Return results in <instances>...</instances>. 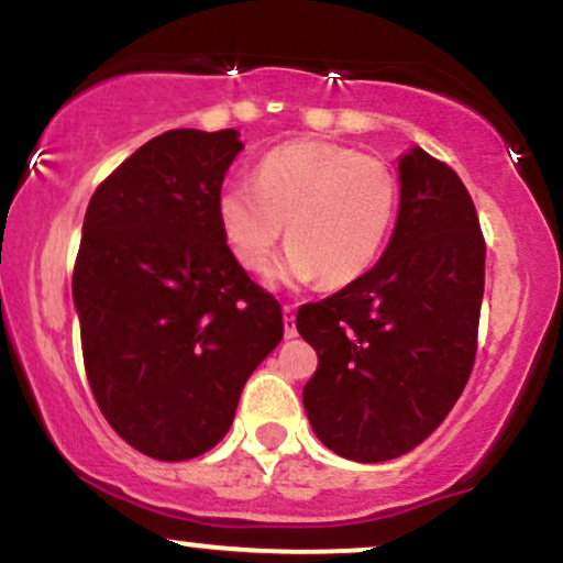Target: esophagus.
I'll use <instances>...</instances> for the list:
<instances>
[{
	"instance_id": "esophagus-1",
	"label": "esophagus",
	"mask_w": 563,
	"mask_h": 563,
	"mask_svg": "<svg viewBox=\"0 0 563 563\" xmlns=\"http://www.w3.org/2000/svg\"><path fill=\"white\" fill-rule=\"evenodd\" d=\"M283 322H286V339H296V318H294V307L290 303H286L283 307Z\"/></svg>"
}]
</instances>
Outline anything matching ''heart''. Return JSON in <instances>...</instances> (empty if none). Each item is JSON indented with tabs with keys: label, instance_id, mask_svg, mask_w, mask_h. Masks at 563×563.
Masks as SVG:
<instances>
[{
	"label": "heart",
	"instance_id": "b5f03b06",
	"mask_svg": "<svg viewBox=\"0 0 563 563\" xmlns=\"http://www.w3.org/2000/svg\"><path fill=\"white\" fill-rule=\"evenodd\" d=\"M397 214V179L384 161L335 142L301 140L269 151L251 183L217 200L219 228L249 273L273 260L286 224L288 254L273 283L341 288L378 260Z\"/></svg>",
	"mask_w": 563,
	"mask_h": 563
}]
</instances>
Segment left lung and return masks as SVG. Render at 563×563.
I'll return each mask as SVG.
<instances>
[{
  "instance_id": "obj_1",
  "label": "left lung",
  "mask_w": 563,
  "mask_h": 563,
  "mask_svg": "<svg viewBox=\"0 0 563 563\" xmlns=\"http://www.w3.org/2000/svg\"><path fill=\"white\" fill-rule=\"evenodd\" d=\"M482 296L474 200L448 164L410 147L399 156V214L384 256L296 314L318 352L303 410L320 442L357 463L416 450L471 376Z\"/></svg>"
}]
</instances>
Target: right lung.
I'll use <instances>...</instances> for the list:
<instances>
[{
  "label": "right lung",
  "instance_id": "obj_1",
  "mask_svg": "<svg viewBox=\"0 0 563 563\" xmlns=\"http://www.w3.org/2000/svg\"><path fill=\"white\" fill-rule=\"evenodd\" d=\"M235 129H169L95 190L74 267L89 386L124 442L190 461L230 431L283 312L232 256L217 217Z\"/></svg>",
  "mask_w": 563,
  "mask_h": 563
}]
</instances>
